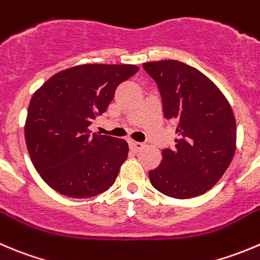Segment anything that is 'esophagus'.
I'll return each mask as SVG.
<instances>
[{"mask_svg":"<svg viewBox=\"0 0 260 260\" xmlns=\"http://www.w3.org/2000/svg\"><path fill=\"white\" fill-rule=\"evenodd\" d=\"M128 145H129V148L132 151H140L141 148L143 147V143L136 142V141H129V142H128Z\"/></svg>","mask_w":260,"mask_h":260,"instance_id":"1","label":"esophagus"}]
</instances>
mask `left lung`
Wrapping results in <instances>:
<instances>
[{
  "label": "left lung",
  "mask_w": 260,
  "mask_h": 260,
  "mask_svg": "<svg viewBox=\"0 0 260 260\" xmlns=\"http://www.w3.org/2000/svg\"><path fill=\"white\" fill-rule=\"evenodd\" d=\"M155 80L164 117L175 123V147L164 148L160 165L148 171L155 189L186 200L210 190L231 164L236 122L230 104L202 72L179 60L143 63Z\"/></svg>",
  "instance_id": "1"
}]
</instances>
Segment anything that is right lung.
Wrapping results in <instances>:
<instances>
[{
  "label": "right lung",
  "mask_w": 260,
  "mask_h": 260,
  "mask_svg": "<svg viewBox=\"0 0 260 260\" xmlns=\"http://www.w3.org/2000/svg\"><path fill=\"white\" fill-rule=\"evenodd\" d=\"M135 64H82L58 72L32 95L25 123L30 158L43 180L71 198H90L114 184L128 156L122 138L91 135L118 85Z\"/></svg>",
  "instance_id": "add662e5"
}]
</instances>
